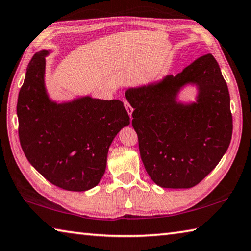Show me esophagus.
Masks as SVG:
<instances>
[{"mask_svg":"<svg viewBox=\"0 0 251 251\" xmlns=\"http://www.w3.org/2000/svg\"><path fill=\"white\" fill-rule=\"evenodd\" d=\"M123 103H125V107H126V111H128V113H129V116H130V118L132 117V112H133V108L131 107L130 105V103L128 102V101L126 100H123Z\"/></svg>","mask_w":251,"mask_h":251,"instance_id":"esophagus-1","label":"esophagus"}]
</instances>
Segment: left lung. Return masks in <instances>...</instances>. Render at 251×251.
I'll use <instances>...</instances> for the list:
<instances>
[{"instance_id": "8db88e82", "label": "left lung", "mask_w": 251, "mask_h": 251, "mask_svg": "<svg viewBox=\"0 0 251 251\" xmlns=\"http://www.w3.org/2000/svg\"><path fill=\"white\" fill-rule=\"evenodd\" d=\"M186 84H195V103L177 101ZM140 155L148 174L164 188H191L215 169L232 133L230 97L213 55L197 58L176 76L129 88Z\"/></svg>"}]
</instances>
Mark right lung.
<instances>
[{
	"mask_svg": "<svg viewBox=\"0 0 251 251\" xmlns=\"http://www.w3.org/2000/svg\"><path fill=\"white\" fill-rule=\"evenodd\" d=\"M48 54L43 50L33 56L20 90L21 147L48 182L66 191H88L103 176L110 144L129 126V114L120 100L86 96L68 102L52 101L45 87Z\"/></svg>",
	"mask_w": 251,
	"mask_h": 251,
	"instance_id": "add662e5",
	"label": "right lung"
}]
</instances>
